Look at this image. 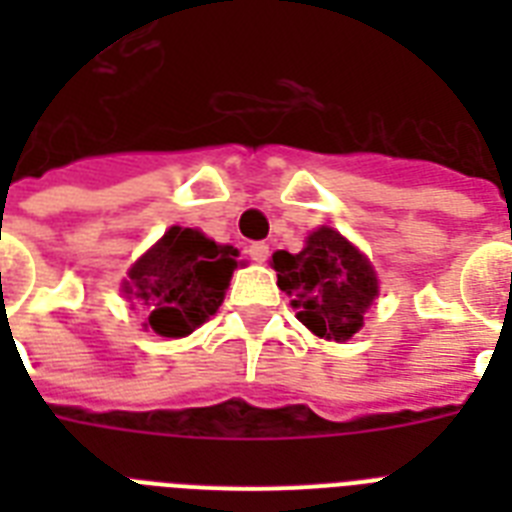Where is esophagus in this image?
I'll list each match as a JSON object with an SVG mask.
<instances>
[{
	"mask_svg": "<svg viewBox=\"0 0 512 512\" xmlns=\"http://www.w3.org/2000/svg\"><path fill=\"white\" fill-rule=\"evenodd\" d=\"M247 255L252 257L255 263H265L268 255H271V249H268V244H263V241H255V244H249Z\"/></svg>",
	"mask_w": 512,
	"mask_h": 512,
	"instance_id": "34e87169",
	"label": "esophagus"
}]
</instances>
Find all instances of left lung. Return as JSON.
Masks as SVG:
<instances>
[{
	"mask_svg": "<svg viewBox=\"0 0 512 512\" xmlns=\"http://www.w3.org/2000/svg\"><path fill=\"white\" fill-rule=\"evenodd\" d=\"M273 268L279 287L295 297L297 319L313 335L342 342L364 327V313L377 297V276L369 260L337 231H313L300 255L281 249L273 255Z\"/></svg>",
	"mask_w": 512,
	"mask_h": 512,
	"instance_id": "1",
	"label": "left lung"
}]
</instances>
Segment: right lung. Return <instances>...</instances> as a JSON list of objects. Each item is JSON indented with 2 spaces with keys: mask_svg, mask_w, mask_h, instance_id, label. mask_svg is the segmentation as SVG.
<instances>
[{
  "mask_svg": "<svg viewBox=\"0 0 512 512\" xmlns=\"http://www.w3.org/2000/svg\"><path fill=\"white\" fill-rule=\"evenodd\" d=\"M236 255L233 247H217L204 233L175 225L132 265L124 295L143 308L146 329L156 335H191L223 303Z\"/></svg>",
  "mask_w": 512,
  "mask_h": 512,
  "instance_id": "add662e5",
  "label": "right lung"
}]
</instances>
